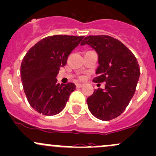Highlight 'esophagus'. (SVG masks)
Here are the masks:
<instances>
[{"instance_id":"1","label":"esophagus","mask_w":156,"mask_h":156,"mask_svg":"<svg viewBox=\"0 0 156 156\" xmlns=\"http://www.w3.org/2000/svg\"><path fill=\"white\" fill-rule=\"evenodd\" d=\"M83 87V84H81V83H77L76 84V87L77 88H81Z\"/></svg>"}]
</instances>
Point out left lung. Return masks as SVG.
<instances>
[{
  "instance_id": "1",
  "label": "left lung",
  "mask_w": 156,
  "mask_h": 156,
  "mask_svg": "<svg viewBox=\"0 0 156 156\" xmlns=\"http://www.w3.org/2000/svg\"><path fill=\"white\" fill-rule=\"evenodd\" d=\"M81 45H87L98 55L96 83L105 82V88L95 90L87 99L95 117L108 121L120 115L133 97L140 77L137 59L120 41L109 36H89Z\"/></svg>"
}]
</instances>
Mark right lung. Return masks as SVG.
<instances>
[{"label": "right lung", "mask_w": 156, "mask_h": 156, "mask_svg": "<svg viewBox=\"0 0 156 156\" xmlns=\"http://www.w3.org/2000/svg\"><path fill=\"white\" fill-rule=\"evenodd\" d=\"M84 37L55 35L34 45L23 58L21 79L27 101L36 111L45 116L61 112L75 84L61 85L56 78L60 67Z\"/></svg>", "instance_id": "1"}]
</instances>
